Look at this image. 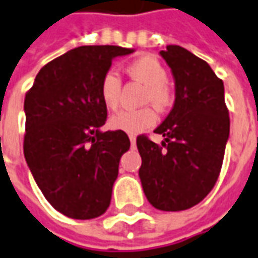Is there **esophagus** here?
<instances>
[{
	"label": "esophagus",
	"instance_id": "1",
	"mask_svg": "<svg viewBox=\"0 0 258 258\" xmlns=\"http://www.w3.org/2000/svg\"><path fill=\"white\" fill-rule=\"evenodd\" d=\"M130 141H131V146H136V141H137V137L136 136H133V134H130Z\"/></svg>",
	"mask_w": 258,
	"mask_h": 258
}]
</instances>
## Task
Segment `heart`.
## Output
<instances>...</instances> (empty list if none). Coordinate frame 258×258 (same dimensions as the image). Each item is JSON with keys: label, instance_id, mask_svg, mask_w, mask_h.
<instances>
[{"label": "heart", "instance_id": "heart-1", "mask_svg": "<svg viewBox=\"0 0 258 258\" xmlns=\"http://www.w3.org/2000/svg\"><path fill=\"white\" fill-rule=\"evenodd\" d=\"M133 78L146 85L144 102H151L158 110H164L173 102V90L165 83L167 71L163 64L153 55H143L134 59L128 66ZM121 80L114 71L105 73L100 84V95L105 108L115 110L120 104ZM157 122V112L153 107L140 110H124L114 114L108 124L114 130L130 134H137L143 130L153 127Z\"/></svg>", "mask_w": 258, "mask_h": 258}]
</instances>
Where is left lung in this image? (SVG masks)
<instances>
[{
    "label": "left lung",
    "mask_w": 258,
    "mask_h": 258,
    "mask_svg": "<svg viewBox=\"0 0 258 258\" xmlns=\"http://www.w3.org/2000/svg\"><path fill=\"white\" fill-rule=\"evenodd\" d=\"M171 68L175 100L154 131L156 144L137 137L140 180L147 200L163 211H181L199 204L217 181L230 136L224 84L209 64L180 45L160 51Z\"/></svg>",
    "instance_id": "obj_1"
}]
</instances>
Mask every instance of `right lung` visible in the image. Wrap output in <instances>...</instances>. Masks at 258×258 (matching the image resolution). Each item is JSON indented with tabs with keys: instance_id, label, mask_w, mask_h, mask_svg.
<instances>
[{
	"instance_id": "add662e5",
	"label": "right lung",
	"mask_w": 258,
	"mask_h": 258,
	"mask_svg": "<svg viewBox=\"0 0 258 258\" xmlns=\"http://www.w3.org/2000/svg\"><path fill=\"white\" fill-rule=\"evenodd\" d=\"M133 48L83 45L41 68L24 100V157L44 197L61 214L90 220L104 214L130 150L124 131H101L107 108L102 77Z\"/></svg>"
}]
</instances>
